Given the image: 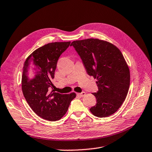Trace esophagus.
<instances>
[{"mask_svg": "<svg viewBox=\"0 0 152 152\" xmlns=\"http://www.w3.org/2000/svg\"><path fill=\"white\" fill-rule=\"evenodd\" d=\"M77 94H78L80 96L82 97V96H85V95H86V92H84V91H83V92L80 93H78Z\"/></svg>", "mask_w": 152, "mask_h": 152, "instance_id": "34e87169", "label": "esophagus"}]
</instances>
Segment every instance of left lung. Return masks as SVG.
<instances>
[{
    "instance_id": "8db88e82",
    "label": "left lung",
    "mask_w": 152,
    "mask_h": 152,
    "mask_svg": "<svg viewBox=\"0 0 152 152\" xmlns=\"http://www.w3.org/2000/svg\"><path fill=\"white\" fill-rule=\"evenodd\" d=\"M75 48L89 76L97 79L96 104L90 109L98 117H107L118 110L128 93L130 73L121 50L98 39L75 41Z\"/></svg>"
}]
</instances>
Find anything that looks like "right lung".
<instances>
[{
	"label": "right lung",
	"mask_w": 152,
	"mask_h": 152,
	"mask_svg": "<svg viewBox=\"0 0 152 152\" xmlns=\"http://www.w3.org/2000/svg\"><path fill=\"white\" fill-rule=\"evenodd\" d=\"M70 44V41L48 43L34 51L24 62L23 95L34 113L47 121L61 119L76 97L75 93L63 94L50 92L58 59Z\"/></svg>",
	"instance_id": "add662e5"
}]
</instances>
